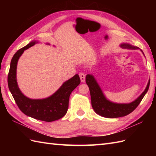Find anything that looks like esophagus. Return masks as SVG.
<instances>
[{
    "label": "esophagus",
    "mask_w": 156,
    "mask_h": 156,
    "mask_svg": "<svg viewBox=\"0 0 156 156\" xmlns=\"http://www.w3.org/2000/svg\"><path fill=\"white\" fill-rule=\"evenodd\" d=\"M79 76H80V80L82 82H85V75L84 73H80L79 74Z\"/></svg>",
    "instance_id": "34e87169"
}]
</instances>
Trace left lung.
Wrapping results in <instances>:
<instances>
[{"instance_id": "1", "label": "left lung", "mask_w": 156, "mask_h": 156, "mask_svg": "<svg viewBox=\"0 0 156 156\" xmlns=\"http://www.w3.org/2000/svg\"><path fill=\"white\" fill-rule=\"evenodd\" d=\"M121 47L124 49H137V47L129 44H122ZM86 82L89 87L91 97V104L94 111L99 115L106 118H117L124 117L133 112L140 105L141 100L150 87V80H149L145 90L136 100L128 104H119L107 100L99 87L97 80L92 74L86 76Z\"/></svg>"}]
</instances>
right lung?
Segmentation results:
<instances>
[{
    "label": "right lung",
    "instance_id": "obj_1",
    "mask_svg": "<svg viewBox=\"0 0 156 156\" xmlns=\"http://www.w3.org/2000/svg\"><path fill=\"white\" fill-rule=\"evenodd\" d=\"M37 43V41H31L13 55L8 74V86L16 105L23 113L37 120L51 122L58 120L66 114L69 96L80 84V79L78 74H76L66 81L54 94L46 98L31 99L25 97L20 90L16 82V66L20 56L25 49Z\"/></svg>",
    "mask_w": 156,
    "mask_h": 156
}]
</instances>
